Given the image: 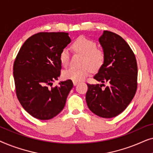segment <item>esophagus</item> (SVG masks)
<instances>
[{"instance_id": "34e87169", "label": "esophagus", "mask_w": 153, "mask_h": 153, "mask_svg": "<svg viewBox=\"0 0 153 153\" xmlns=\"http://www.w3.org/2000/svg\"><path fill=\"white\" fill-rule=\"evenodd\" d=\"M73 84H74V85H76L77 84H78V82H76V81H73Z\"/></svg>"}]
</instances>
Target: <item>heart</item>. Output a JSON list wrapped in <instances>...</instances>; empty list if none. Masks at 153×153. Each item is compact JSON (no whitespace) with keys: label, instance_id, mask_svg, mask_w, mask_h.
<instances>
[{"label":"heart","instance_id":"b5f03b06","mask_svg":"<svg viewBox=\"0 0 153 153\" xmlns=\"http://www.w3.org/2000/svg\"><path fill=\"white\" fill-rule=\"evenodd\" d=\"M72 47L75 51L83 55V67L80 69L70 68L65 70L62 72V77L65 79L79 82L88 76L91 69L96 70L102 65L104 60V53L103 50L97 47L95 41L84 36L75 39ZM59 60L63 67L68 65L70 53L68 49H63L60 51Z\"/></svg>","mask_w":153,"mask_h":153}]
</instances>
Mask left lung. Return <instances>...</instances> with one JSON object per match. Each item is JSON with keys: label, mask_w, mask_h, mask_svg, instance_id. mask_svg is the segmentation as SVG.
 Masks as SVG:
<instances>
[{"label": "left lung", "mask_w": 153, "mask_h": 153, "mask_svg": "<svg viewBox=\"0 0 153 153\" xmlns=\"http://www.w3.org/2000/svg\"><path fill=\"white\" fill-rule=\"evenodd\" d=\"M104 53L103 64L94 76L101 84H87L85 100L97 116L111 118L127 107L137 91V63L132 50L123 37L104 30L99 38ZM109 85L105 89L103 83Z\"/></svg>", "instance_id": "1"}]
</instances>
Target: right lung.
<instances>
[{
  "mask_svg": "<svg viewBox=\"0 0 153 153\" xmlns=\"http://www.w3.org/2000/svg\"><path fill=\"white\" fill-rule=\"evenodd\" d=\"M71 42L68 33H39L24 43L14 60L16 93L23 108L39 120H49L63 109L73 83L60 81V51Z\"/></svg>",
  "mask_w": 153,
  "mask_h": 153,
  "instance_id": "obj_1",
  "label": "right lung"
}]
</instances>
